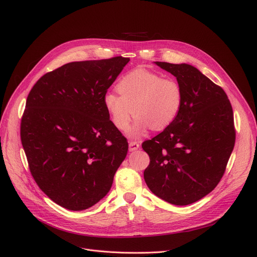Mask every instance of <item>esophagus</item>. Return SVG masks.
I'll return each mask as SVG.
<instances>
[{"instance_id":"34e87169","label":"esophagus","mask_w":257,"mask_h":257,"mask_svg":"<svg viewBox=\"0 0 257 257\" xmlns=\"http://www.w3.org/2000/svg\"><path fill=\"white\" fill-rule=\"evenodd\" d=\"M140 148V144L138 142L131 141L129 142V151H136Z\"/></svg>"}]
</instances>
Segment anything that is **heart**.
<instances>
[{"label":"heart","mask_w":257,"mask_h":257,"mask_svg":"<svg viewBox=\"0 0 257 257\" xmlns=\"http://www.w3.org/2000/svg\"><path fill=\"white\" fill-rule=\"evenodd\" d=\"M116 89L119 96L114 92L104 96L105 109L119 131L128 130L132 114L136 116L133 136H140L149 128H167L182 105L183 92L176 79L164 78L144 67L126 74L118 81Z\"/></svg>","instance_id":"1"}]
</instances>
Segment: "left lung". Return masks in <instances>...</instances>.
Returning <instances> with one entry per match:
<instances>
[{"label": "left lung", "instance_id": "8db88e82", "mask_svg": "<svg viewBox=\"0 0 257 257\" xmlns=\"http://www.w3.org/2000/svg\"><path fill=\"white\" fill-rule=\"evenodd\" d=\"M155 63L176 77L183 99L173 123L143 143L150 157L144 178L157 197L188 205L223 177L235 143L232 107L224 89L193 65Z\"/></svg>", "mask_w": 257, "mask_h": 257}]
</instances>
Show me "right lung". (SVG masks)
Listing matches in <instances>:
<instances>
[{"label": "right lung", "instance_id": "right-lung-1", "mask_svg": "<svg viewBox=\"0 0 257 257\" xmlns=\"http://www.w3.org/2000/svg\"><path fill=\"white\" fill-rule=\"evenodd\" d=\"M130 58L66 63L45 74L26 101L21 141L35 182L70 210L91 207L109 192L128 151L104 96Z\"/></svg>", "mask_w": 257, "mask_h": 257}]
</instances>
